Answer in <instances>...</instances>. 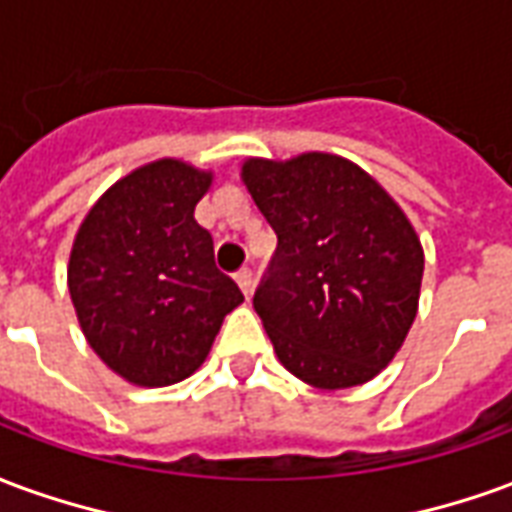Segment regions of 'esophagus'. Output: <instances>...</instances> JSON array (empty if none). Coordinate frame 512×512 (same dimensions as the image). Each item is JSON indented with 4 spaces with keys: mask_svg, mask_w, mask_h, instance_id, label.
I'll return each instance as SVG.
<instances>
[{
    "mask_svg": "<svg viewBox=\"0 0 512 512\" xmlns=\"http://www.w3.org/2000/svg\"><path fill=\"white\" fill-rule=\"evenodd\" d=\"M235 282H238V288L244 290V296H249L252 293V268H241L235 274Z\"/></svg>",
    "mask_w": 512,
    "mask_h": 512,
    "instance_id": "1",
    "label": "esophagus"
}]
</instances>
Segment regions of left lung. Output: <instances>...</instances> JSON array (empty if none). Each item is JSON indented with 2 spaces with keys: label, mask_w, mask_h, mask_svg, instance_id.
<instances>
[{
  "label": "left lung",
  "mask_w": 512,
  "mask_h": 512,
  "mask_svg": "<svg viewBox=\"0 0 512 512\" xmlns=\"http://www.w3.org/2000/svg\"><path fill=\"white\" fill-rule=\"evenodd\" d=\"M244 183L277 233L252 301L279 362L321 389L378 376L417 315L425 257L406 213L329 153L252 158Z\"/></svg>",
  "instance_id": "left-lung-1"
}]
</instances>
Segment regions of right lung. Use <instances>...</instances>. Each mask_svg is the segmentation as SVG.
I'll return each instance as SVG.
<instances>
[{
	"instance_id": "add662e5",
	"label": "right lung",
	"mask_w": 512,
	"mask_h": 512,
	"mask_svg": "<svg viewBox=\"0 0 512 512\" xmlns=\"http://www.w3.org/2000/svg\"><path fill=\"white\" fill-rule=\"evenodd\" d=\"M211 175L153 161L117 180L76 233L68 288L82 332L115 373L167 386L205 362L227 312L244 301L213 260L194 208Z\"/></svg>"
}]
</instances>
